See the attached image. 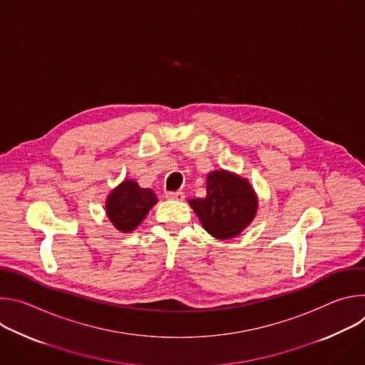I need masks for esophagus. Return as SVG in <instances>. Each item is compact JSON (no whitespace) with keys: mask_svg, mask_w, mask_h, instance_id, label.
<instances>
[{"mask_svg":"<svg viewBox=\"0 0 365 365\" xmlns=\"http://www.w3.org/2000/svg\"><path fill=\"white\" fill-rule=\"evenodd\" d=\"M166 197H168V199H173V200H183V199H185V193L180 192V190L168 192V193H166Z\"/></svg>","mask_w":365,"mask_h":365,"instance_id":"obj_1","label":"esophagus"}]
</instances>
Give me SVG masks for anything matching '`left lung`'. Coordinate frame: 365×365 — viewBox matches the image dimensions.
Instances as JSON below:
<instances>
[{"label": "left lung", "mask_w": 365, "mask_h": 365, "mask_svg": "<svg viewBox=\"0 0 365 365\" xmlns=\"http://www.w3.org/2000/svg\"><path fill=\"white\" fill-rule=\"evenodd\" d=\"M190 206L203 228L220 240L238 235L254 218L257 199L245 179L217 170L206 180V196L195 197Z\"/></svg>", "instance_id": "8db88e82"}]
</instances>
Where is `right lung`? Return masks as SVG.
<instances>
[{
    "label": "right lung",
    "mask_w": 365,
    "mask_h": 365,
    "mask_svg": "<svg viewBox=\"0 0 365 365\" xmlns=\"http://www.w3.org/2000/svg\"><path fill=\"white\" fill-rule=\"evenodd\" d=\"M158 197L150 189H141L134 180L123 182L107 199V215L117 230L130 232L145 218Z\"/></svg>",
    "instance_id": "right-lung-1"
}]
</instances>
